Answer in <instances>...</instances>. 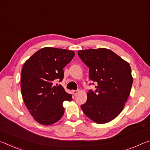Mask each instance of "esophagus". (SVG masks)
Here are the masks:
<instances>
[{
    "mask_svg": "<svg viewBox=\"0 0 150 150\" xmlns=\"http://www.w3.org/2000/svg\"><path fill=\"white\" fill-rule=\"evenodd\" d=\"M72 93H73V96H77L78 93H79V90H74V91H72Z\"/></svg>",
    "mask_w": 150,
    "mask_h": 150,
    "instance_id": "obj_1",
    "label": "esophagus"
}]
</instances>
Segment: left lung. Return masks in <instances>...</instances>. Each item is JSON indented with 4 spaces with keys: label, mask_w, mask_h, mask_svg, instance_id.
Masks as SVG:
<instances>
[{
    "label": "left lung",
    "mask_w": 150,
    "mask_h": 150,
    "mask_svg": "<svg viewBox=\"0 0 150 150\" xmlns=\"http://www.w3.org/2000/svg\"><path fill=\"white\" fill-rule=\"evenodd\" d=\"M78 55L89 68V79L97 84L81 108L94 122H110L122 112L129 96L133 83L129 64L105 48L81 50Z\"/></svg>",
    "instance_id": "8db88e82"
}]
</instances>
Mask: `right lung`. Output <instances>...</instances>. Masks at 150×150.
Masks as SVG:
<instances>
[{"instance_id":"obj_1","label":"right lung","mask_w":150,"mask_h":150,"mask_svg":"<svg viewBox=\"0 0 150 150\" xmlns=\"http://www.w3.org/2000/svg\"><path fill=\"white\" fill-rule=\"evenodd\" d=\"M75 53L64 49L44 47L25 61L22 69L21 89L23 101L34 120L44 125L57 122L62 117L64 101L72 97L55 79L62 81L63 68Z\"/></svg>"}]
</instances>
